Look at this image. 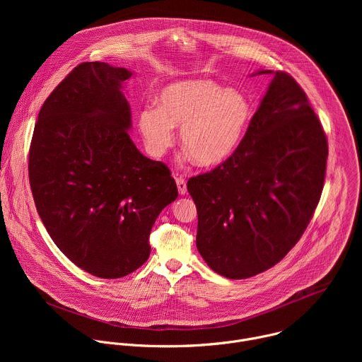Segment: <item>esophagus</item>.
Instances as JSON below:
<instances>
[{
  "mask_svg": "<svg viewBox=\"0 0 362 362\" xmlns=\"http://www.w3.org/2000/svg\"><path fill=\"white\" fill-rule=\"evenodd\" d=\"M176 185H177V190L180 194H185L187 192V186H186V179L185 177H176Z\"/></svg>",
  "mask_w": 362,
  "mask_h": 362,
  "instance_id": "34e87169",
  "label": "esophagus"
}]
</instances>
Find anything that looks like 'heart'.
I'll return each mask as SVG.
<instances>
[{
    "mask_svg": "<svg viewBox=\"0 0 362 362\" xmlns=\"http://www.w3.org/2000/svg\"><path fill=\"white\" fill-rule=\"evenodd\" d=\"M159 103V107H146L139 115L147 147L162 156L175 141L173 126H182V144L200 166L228 159L252 119V105L245 93L225 90L212 80L172 83L160 93Z\"/></svg>",
    "mask_w": 362,
    "mask_h": 362,
    "instance_id": "1",
    "label": "heart"
}]
</instances>
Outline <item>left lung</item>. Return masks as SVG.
Instances as JSON below:
<instances>
[{
	"mask_svg": "<svg viewBox=\"0 0 362 362\" xmlns=\"http://www.w3.org/2000/svg\"><path fill=\"white\" fill-rule=\"evenodd\" d=\"M327 158V134L306 93L276 71L236 150L187 182L196 246L209 268L246 279L281 262L314 216Z\"/></svg>",
	"mask_w": 362,
	"mask_h": 362,
	"instance_id": "obj_1",
	"label": "left lung"
}]
</instances>
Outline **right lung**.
Here are the masks:
<instances>
[{"label": "right lung", "instance_id": "add662e5", "mask_svg": "<svg viewBox=\"0 0 362 362\" xmlns=\"http://www.w3.org/2000/svg\"><path fill=\"white\" fill-rule=\"evenodd\" d=\"M132 71L81 63L44 101L28 177L37 212L59 249L86 272L123 278L150 255L159 214L177 197L169 168L137 150L122 84Z\"/></svg>", "mask_w": 362, "mask_h": 362}]
</instances>
